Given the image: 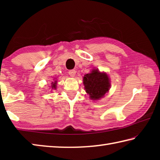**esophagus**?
<instances>
[{
	"label": "esophagus",
	"instance_id": "1",
	"mask_svg": "<svg viewBox=\"0 0 160 160\" xmlns=\"http://www.w3.org/2000/svg\"><path fill=\"white\" fill-rule=\"evenodd\" d=\"M68 73L71 77H75L76 71H75V70H70L68 71Z\"/></svg>",
	"mask_w": 160,
	"mask_h": 160
}]
</instances>
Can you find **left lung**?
I'll return each instance as SVG.
<instances>
[{"label":"left lung","mask_w":160,"mask_h":160,"mask_svg":"<svg viewBox=\"0 0 160 160\" xmlns=\"http://www.w3.org/2000/svg\"><path fill=\"white\" fill-rule=\"evenodd\" d=\"M83 83L86 92L90 95L92 99L97 100L106 94L109 90L110 83L108 75L99 70H93L83 78Z\"/></svg>","instance_id":"8db88e82"}]
</instances>
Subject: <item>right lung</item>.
Instances as JSON below:
<instances>
[{
  "instance_id": "add662e5",
  "label": "right lung",
  "mask_w": 160,
  "mask_h": 160,
  "mask_svg": "<svg viewBox=\"0 0 160 160\" xmlns=\"http://www.w3.org/2000/svg\"><path fill=\"white\" fill-rule=\"evenodd\" d=\"M56 81H55V82H52V86H51V88H56Z\"/></svg>"
}]
</instances>
